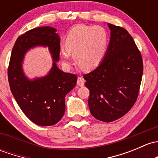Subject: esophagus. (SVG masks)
Listing matches in <instances>:
<instances>
[{
    "mask_svg": "<svg viewBox=\"0 0 158 158\" xmlns=\"http://www.w3.org/2000/svg\"><path fill=\"white\" fill-rule=\"evenodd\" d=\"M85 84V80L82 77H79L77 79V85L79 86H80V87H82V86L84 85Z\"/></svg>",
    "mask_w": 158,
    "mask_h": 158,
    "instance_id": "obj_1",
    "label": "esophagus"
}]
</instances>
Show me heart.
Returning a JSON list of instances; mask_svg holds the SVG:
<instances>
[{
  "instance_id": "heart-1",
  "label": "heart",
  "mask_w": 158,
  "mask_h": 158,
  "mask_svg": "<svg viewBox=\"0 0 158 158\" xmlns=\"http://www.w3.org/2000/svg\"><path fill=\"white\" fill-rule=\"evenodd\" d=\"M109 41L108 31L105 28L77 25L68 31L65 44L60 47V55L63 63L68 65L73 53L77 64L85 69H92L105 57Z\"/></svg>"
}]
</instances>
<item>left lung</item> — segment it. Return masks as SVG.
Returning <instances> with one entry per match:
<instances>
[{
  "label": "left lung",
  "instance_id": "1",
  "mask_svg": "<svg viewBox=\"0 0 158 158\" xmlns=\"http://www.w3.org/2000/svg\"><path fill=\"white\" fill-rule=\"evenodd\" d=\"M110 39L105 57L96 69L84 76L90 91L89 109L103 122L118 119L132 107L143 73L141 53L125 29L107 23Z\"/></svg>",
  "mask_w": 158,
  "mask_h": 158
}]
</instances>
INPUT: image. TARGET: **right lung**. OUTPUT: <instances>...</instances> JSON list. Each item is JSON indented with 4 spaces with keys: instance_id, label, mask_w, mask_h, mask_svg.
I'll return each instance as SVG.
<instances>
[{
    "instance_id": "right-lung-1",
    "label": "right lung",
    "mask_w": 158,
    "mask_h": 158,
    "mask_svg": "<svg viewBox=\"0 0 158 158\" xmlns=\"http://www.w3.org/2000/svg\"><path fill=\"white\" fill-rule=\"evenodd\" d=\"M60 39L57 29L51 26L35 28L19 36L12 50L8 80L13 97L25 115L39 126H53L65 112V97L76 86V75L58 68ZM48 47L52 67L47 75L29 79L23 70L24 55L30 49Z\"/></svg>"
}]
</instances>
